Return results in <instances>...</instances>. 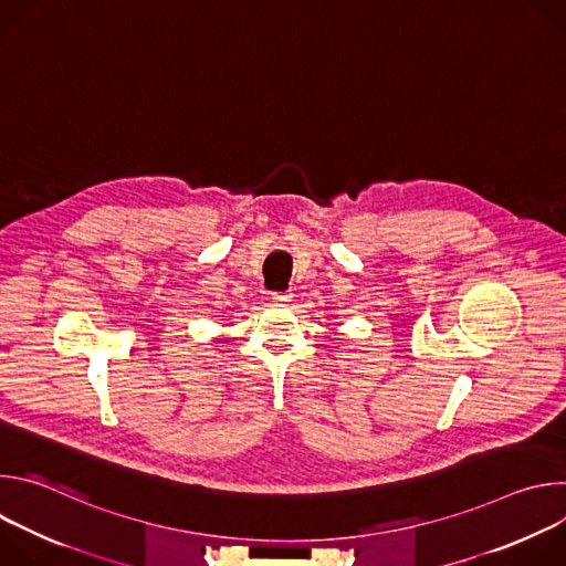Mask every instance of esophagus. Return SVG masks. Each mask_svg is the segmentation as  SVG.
Listing matches in <instances>:
<instances>
[{"mask_svg": "<svg viewBox=\"0 0 566 566\" xmlns=\"http://www.w3.org/2000/svg\"><path fill=\"white\" fill-rule=\"evenodd\" d=\"M291 297H293V293H291V291H275V293L271 295V300H273L275 304H289V302H291Z\"/></svg>", "mask_w": 566, "mask_h": 566, "instance_id": "esophagus-1", "label": "esophagus"}]
</instances>
